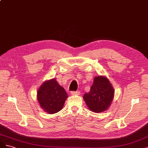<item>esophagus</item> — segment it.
I'll list each match as a JSON object with an SVG mask.
<instances>
[{
  "label": "esophagus",
  "mask_w": 148,
  "mask_h": 148,
  "mask_svg": "<svg viewBox=\"0 0 148 148\" xmlns=\"http://www.w3.org/2000/svg\"><path fill=\"white\" fill-rule=\"evenodd\" d=\"M71 93L72 95H80V92H78V91L77 92H71Z\"/></svg>",
  "instance_id": "esophagus-1"
}]
</instances>
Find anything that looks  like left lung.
<instances>
[{
	"label": "left lung",
	"mask_w": 148,
	"mask_h": 148,
	"mask_svg": "<svg viewBox=\"0 0 148 148\" xmlns=\"http://www.w3.org/2000/svg\"><path fill=\"white\" fill-rule=\"evenodd\" d=\"M114 97V90L109 79L104 75L95 77L93 85L83 98L90 111L102 112L111 106Z\"/></svg>",
	"instance_id": "obj_1"
}]
</instances>
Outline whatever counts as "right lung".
Masks as SVG:
<instances>
[{
	"label": "right lung",
	"instance_id": "1",
	"mask_svg": "<svg viewBox=\"0 0 148 148\" xmlns=\"http://www.w3.org/2000/svg\"><path fill=\"white\" fill-rule=\"evenodd\" d=\"M67 98L66 90L55 78L45 80L37 90V99L40 106L50 114L61 111Z\"/></svg>",
	"mask_w": 148,
	"mask_h": 148
}]
</instances>
